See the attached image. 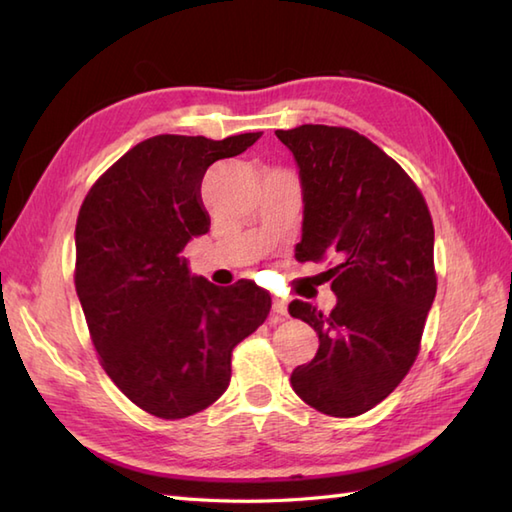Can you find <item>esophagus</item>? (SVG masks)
<instances>
[{"mask_svg": "<svg viewBox=\"0 0 512 512\" xmlns=\"http://www.w3.org/2000/svg\"><path fill=\"white\" fill-rule=\"evenodd\" d=\"M273 312L279 317H286L288 314V301L286 299H273Z\"/></svg>", "mask_w": 512, "mask_h": 512, "instance_id": "34e87169", "label": "esophagus"}]
</instances>
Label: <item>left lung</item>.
I'll list each match as a JSON object with an SVG mask.
<instances>
[{
    "label": "left lung",
    "instance_id": "obj_1",
    "mask_svg": "<svg viewBox=\"0 0 512 512\" xmlns=\"http://www.w3.org/2000/svg\"><path fill=\"white\" fill-rule=\"evenodd\" d=\"M299 167V262H332L336 306L306 301L288 312L319 334V350L290 376L321 413L352 418L407 376L436 299L433 222L416 184L372 140L347 127L277 129Z\"/></svg>",
    "mask_w": 512,
    "mask_h": 512
}]
</instances>
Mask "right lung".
Instances as JSON below:
<instances>
[{
	"label": "right lung",
	"mask_w": 512,
	"mask_h": 512,
	"mask_svg": "<svg viewBox=\"0 0 512 512\" xmlns=\"http://www.w3.org/2000/svg\"><path fill=\"white\" fill-rule=\"evenodd\" d=\"M259 136L147 138L83 200L76 295L107 376L151 416L178 420L213 405L231 383L235 345L270 312L255 281L220 288L191 275L182 257L211 226L200 193L206 169Z\"/></svg>",
	"instance_id": "add662e5"
}]
</instances>
